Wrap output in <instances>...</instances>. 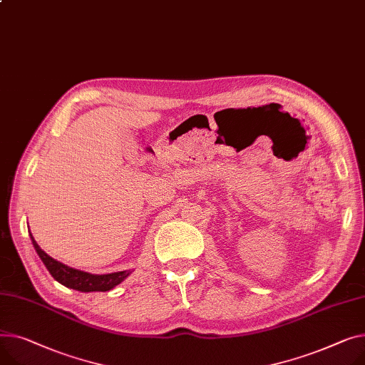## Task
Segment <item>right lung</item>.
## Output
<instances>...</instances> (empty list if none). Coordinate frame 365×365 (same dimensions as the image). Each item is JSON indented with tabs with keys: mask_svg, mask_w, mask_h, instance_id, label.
Instances as JSON below:
<instances>
[{
	"mask_svg": "<svg viewBox=\"0 0 365 365\" xmlns=\"http://www.w3.org/2000/svg\"><path fill=\"white\" fill-rule=\"evenodd\" d=\"M31 239H32L34 248L38 252L42 262L45 264L46 270L50 272V274L58 283L64 284L66 287L81 290V292H107V290H111L130 274V270L110 273V274H91L82 270L71 269V267L54 259L53 257L43 252L36 244L32 233H31Z\"/></svg>",
	"mask_w": 365,
	"mask_h": 365,
	"instance_id": "add662e5",
	"label": "right lung"
}]
</instances>
